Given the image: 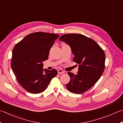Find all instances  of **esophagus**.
Here are the masks:
<instances>
[{"label":"esophagus","instance_id":"obj_1","mask_svg":"<svg viewBox=\"0 0 123 123\" xmlns=\"http://www.w3.org/2000/svg\"><path fill=\"white\" fill-rule=\"evenodd\" d=\"M57 73L58 74H63L64 73V70H62V69H58Z\"/></svg>","mask_w":123,"mask_h":123}]
</instances>
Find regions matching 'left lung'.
Segmentation results:
<instances>
[{"instance_id":"obj_1","label":"left lung","mask_w":123,"mask_h":123,"mask_svg":"<svg viewBox=\"0 0 123 123\" xmlns=\"http://www.w3.org/2000/svg\"><path fill=\"white\" fill-rule=\"evenodd\" d=\"M70 47L75 56L73 61L79 64L77 74L68 72L70 82L66 88L71 92L82 93L90 89L101 76L105 68V55L97 42L80 34H66L60 37Z\"/></svg>"}]
</instances>
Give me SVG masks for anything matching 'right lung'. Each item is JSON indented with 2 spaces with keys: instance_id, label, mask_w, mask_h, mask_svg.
Segmentation results:
<instances>
[{
  "instance_id": "1",
  "label": "right lung",
  "mask_w": 123,
  "mask_h": 123,
  "mask_svg": "<svg viewBox=\"0 0 123 123\" xmlns=\"http://www.w3.org/2000/svg\"><path fill=\"white\" fill-rule=\"evenodd\" d=\"M59 35L38 32L27 35L15 44L11 67L19 84L28 92L39 93L45 90L57 71L43 69L50 49Z\"/></svg>"
}]
</instances>
